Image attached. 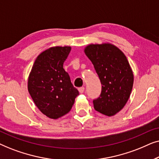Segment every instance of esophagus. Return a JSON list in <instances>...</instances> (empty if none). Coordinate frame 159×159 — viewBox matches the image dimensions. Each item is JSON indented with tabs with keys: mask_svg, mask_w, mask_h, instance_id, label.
Listing matches in <instances>:
<instances>
[{
	"mask_svg": "<svg viewBox=\"0 0 159 159\" xmlns=\"http://www.w3.org/2000/svg\"><path fill=\"white\" fill-rule=\"evenodd\" d=\"M78 90H79V92L80 93H83L84 91V87H82V88H80L79 89H78Z\"/></svg>",
	"mask_w": 159,
	"mask_h": 159,
	"instance_id": "obj_1",
	"label": "esophagus"
}]
</instances>
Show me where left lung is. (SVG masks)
<instances>
[{"label":"left lung","mask_w":159,"mask_h":159,"mask_svg":"<svg viewBox=\"0 0 159 159\" xmlns=\"http://www.w3.org/2000/svg\"><path fill=\"white\" fill-rule=\"evenodd\" d=\"M84 51L102 84L101 95L93 100L94 108L106 116H114L127 103L133 86L134 75L127 58L110 43L88 45Z\"/></svg>","instance_id":"obj_1"}]
</instances>
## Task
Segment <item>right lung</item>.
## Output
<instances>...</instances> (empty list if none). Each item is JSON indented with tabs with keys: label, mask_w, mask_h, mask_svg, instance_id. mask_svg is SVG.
Here are the masks:
<instances>
[{
	"label": "right lung",
	"mask_w": 159,
	"mask_h": 159,
	"mask_svg": "<svg viewBox=\"0 0 159 159\" xmlns=\"http://www.w3.org/2000/svg\"><path fill=\"white\" fill-rule=\"evenodd\" d=\"M70 46L51 47L34 61L28 77V91L38 109L50 119H57L70 111L79 91L63 68Z\"/></svg>",
	"instance_id": "right-lung-1"
}]
</instances>
